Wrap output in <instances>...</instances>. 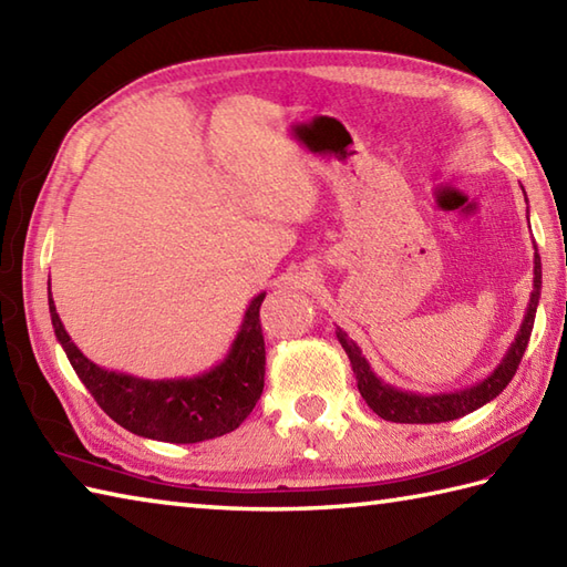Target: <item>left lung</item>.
<instances>
[{
  "instance_id": "1",
  "label": "left lung",
  "mask_w": 567,
  "mask_h": 567,
  "mask_svg": "<svg viewBox=\"0 0 567 567\" xmlns=\"http://www.w3.org/2000/svg\"><path fill=\"white\" fill-rule=\"evenodd\" d=\"M540 299V256L534 252V290L528 297V307L519 331H516L507 353L499 360V365L489 372L485 380H480L470 388L455 390V392H441V394H419L409 390H396L394 384L384 382L375 370L370 368L368 358L360 351V346L348 336L341 327H336V339L343 346V351L351 358V365L358 380V390L363 394L368 406L382 416L384 421H394V424H441V421L461 419L475 409L485 406L504 392V388L512 382L516 368H519L524 351L532 339L536 307Z\"/></svg>"
}]
</instances>
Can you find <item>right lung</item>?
Wrapping results in <instances>:
<instances>
[{"label":"right lung","instance_id":"1","mask_svg":"<svg viewBox=\"0 0 567 567\" xmlns=\"http://www.w3.org/2000/svg\"><path fill=\"white\" fill-rule=\"evenodd\" d=\"M262 299L265 292L250 299L236 339L219 365L192 378L143 380L92 363L72 343L55 311L51 287H48V309H51L55 339L63 346L72 370L78 372L94 402L118 426L136 436L165 443H199L224 436L244 424V419L252 412L265 384Z\"/></svg>","mask_w":567,"mask_h":567}]
</instances>
